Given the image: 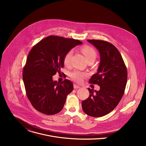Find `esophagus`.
Listing matches in <instances>:
<instances>
[{
  "label": "esophagus",
  "instance_id": "obj_1",
  "mask_svg": "<svg viewBox=\"0 0 146 146\" xmlns=\"http://www.w3.org/2000/svg\"><path fill=\"white\" fill-rule=\"evenodd\" d=\"M73 86H74V89H78V88H80V87L78 86H77V84H74Z\"/></svg>",
  "mask_w": 146,
  "mask_h": 146
}]
</instances>
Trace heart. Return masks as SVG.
I'll list each match as a JSON object with an SVG mask.
<instances>
[{
  "label": "heart",
  "mask_w": 146,
  "mask_h": 146,
  "mask_svg": "<svg viewBox=\"0 0 146 146\" xmlns=\"http://www.w3.org/2000/svg\"><path fill=\"white\" fill-rule=\"evenodd\" d=\"M81 51L84 55L87 62L94 61L97 56V53L95 49L91 47L86 46L82 48ZM73 54V51L70 50L68 51L64 58V64L66 66H69L70 65L71 58ZM86 74L84 73H82L78 70H75L71 73V78L77 82H81L83 78L85 77Z\"/></svg>",
  "instance_id": "heart-1"
}]
</instances>
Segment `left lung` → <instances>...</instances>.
I'll return each instance as SVG.
<instances>
[{
    "instance_id": "left-lung-1",
    "label": "left lung",
    "mask_w": 146,
    "mask_h": 146,
    "mask_svg": "<svg viewBox=\"0 0 146 146\" xmlns=\"http://www.w3.org/2000/svg\"><path fill=\"white\" fill-rule=\"evenodd\" d=\"M98 50L100 63L98 72L90 82L100 86L99 91L88 88L90 96L82 102L83 111L94 117H100L112 111L120 102L127 82V70L122 56L110 43L87 40Z\"/></svg>"
}]
</instances>
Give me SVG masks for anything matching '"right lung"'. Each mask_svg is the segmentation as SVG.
Here are the masks:
<instances>
[{"label":"right lung","instance_id":"1","mask_svg":"<svg viewBox=\"0 0 146 146\" xmlns=\"http://www.w3.org/2000/svg\"><path fill=\"white\" fill-rule=\"evenodd\" d=\"M81 44L78 40L50 36L29 52L23 78L27 97L39 112L54 115L63 109L68 95L73 90V83L69 80L54 81L52 76L64 68L66 54Z\"/></svg>","mask_w":146,"mask_h":146}]
</instances>
